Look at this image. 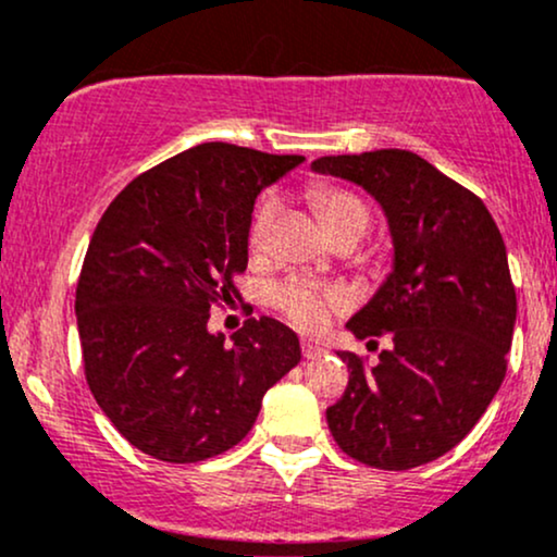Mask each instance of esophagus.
<instances>
[{
  "mask_svg": "<svg viewBox=\"0 0 557 557\" xmlns=\"http://www.w3.org/2000/svg\"><path fill=\"white\" fill-rule=\"evenodd\" d=\"M324 354H327V350H324L322 345H317V343H304V359L314 361V359H322Z\"/></svg>",
  "mask_w": 557,
  "mask_h": 557,
  "instance_id": "obj_1",
  "label": "esophagus"
}]
</instances>
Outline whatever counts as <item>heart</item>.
Wrapping results in <instances>:
<instances>
[{"label":"heart","mask_w":557,"mask_h":557,"mask_svg":"<svg viewBox=\"0 0 557 557\" xmlns=\"http://www.w3.org/2000/svg\"><path fill=\"white\" fill-rule=\"evenodd\" d=\"M314 198L330 233H337V230L345 227H361L363 233L369 230V209L363 207L359 196L337 188H319ZM274 214H277V198L264 196L257 212H253L251 230H248V243H251L253 251H261L267 240H270ZM272 298L300 330L324 327L332 311L343 309L348 304V296H345L341 287L314 285L309 280H290V283L274 287Z\"/></svg>","instance_id":"1"}]
</instances>
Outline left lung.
Segmentation results:
<instances>
[{
    "mask_svg": "<svg viewBox=\"0 0 557 557\" xmlns=\"http://www.w3.org/2000/svg\"><path fill=\"white\" fill-rule=\"evenodd\" d=\"M311 172L367 190L393 243L387 277L345 324L359 341L389 335L393 348L374 367L337 350L350 380L327 408L332 437L374 469L430 463L474 430L503 385L516 290L500 230L482 198L413 151L322 157Z\"/></svg>",
    "mask_w": 557,
    "mask_h": 557,
    "instance_id": "obj_1",
    "label": "left lung"
}]
</instances>
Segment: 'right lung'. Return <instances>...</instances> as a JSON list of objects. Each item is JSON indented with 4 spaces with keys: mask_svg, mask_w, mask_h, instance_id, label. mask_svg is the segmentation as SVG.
Here are the masks:
<instances>
[{
    "mask_svg": "<svg viewBox=\"0 0 557 557\" xmlns=\"http://www.w3.org/2000/svg\"><path fill=\"white\" fill-rule=\"evenodd\" d=\"M304 157L198 144L144 172L88 243L75 317L96 403L131 445L196 463L238 445L261 398L300 361L272 317L209 332V306L248 264L257 196Z\"/></svg>",
    "mask_w": 557,
    "mask_h": 557,
    "instance_id": "add662e5",
    "label": "right lung"
}]
</instances>
